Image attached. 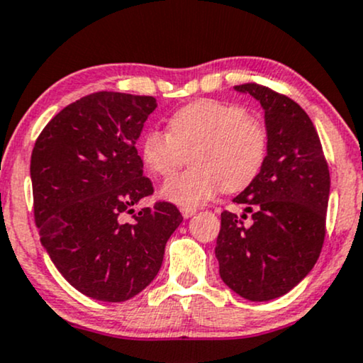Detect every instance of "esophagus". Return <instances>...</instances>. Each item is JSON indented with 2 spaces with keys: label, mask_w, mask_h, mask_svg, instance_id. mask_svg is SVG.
Returning <instances> with one entry per match:
<instances>
[{
  "label": "esophagus",
  "mask_w": 363,
  "mask_h": 363,
  "mask_svg": "<svg viewBox=\"0 0 363 363\" xmlns=\"http://www.w3.org/2000/svg\"><path fill=\"white\" fill-rule=\"evenodd\" d=\"M181 213H182V216H184V218H191V216L196 214V209L194 208H186V206H182Z\"/></svg>",
  "instance_id": "esophagus-1"
}]
</instances>
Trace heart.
Wrapping results in <instances>:
<instances>
[{"label": "heart", "mask_w": 363, "mask_h": 363, "mask_svg": "<svg viewBox=\"0 0 363 363\" xmlns=\"http://www.w3.org/2000/svg\"><path fill=\"white\" fill-rule=\"evenodd\" d=\"M150 172L172 176L191 160L194 167L162 186L166 199L197 208L224 189L238 192L253 184L268 154V128L245 107L221 100H197L179 108L169 130L152 127L140 142Z\"/></svg>", "instance_id": "1"}]
</instances>
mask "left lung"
Segmentation results:
<instances>
[{
  "mask_svg": "<svg viewBox=\"0 0 363 363\" xmlns=\"http://www.w3.org/2000/svg\"><path fill=\"white\" fill-rule=\"evenodd\" d=\"M235 89L264 108L268 154L253 184L233 199L251 213V226L246 214L223 211L214 253L233 291L268 301L295 288L322 253L330 171L313 122L295 100L255 82Z\"/></svg>",
  "mask_w": 363,
  "mask_h": 363,
  "instance_id": "1",
  "label": "left lung"
}]
</instances>
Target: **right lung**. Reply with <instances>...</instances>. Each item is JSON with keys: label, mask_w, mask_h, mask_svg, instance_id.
Wrapping results in <instances>:
<instances>
[{"label": "right lung", "mask_w": 363, "mask_h": 363, "mask_svg": "<svg viewBox=\"0 0 363 363\" xmlns=\"http://www.w3.org/2000/svg\"><path fill=\"white\" fill-rule=\"evenodd\" d=\"M155 107L149 95L95 91L58 112L31 152L41 245L62 277L95 300L117 303L144 290L182 223L167 201L132 209L154 192L135 142Z\"/></svg>", "instance_id": "right-lung-1"}]
</instances>
